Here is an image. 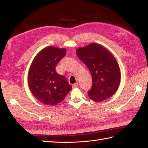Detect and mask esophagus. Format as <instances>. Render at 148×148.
<instances>
[{"label":"esophagus","mask_w":148,"mask_h":148,"mask_svg":"<svg viewBox=\"0 0 148 148\" xmlns=\"http://www.w3.org/2000/svg\"><path fill=\"white\" fill-rule=\"evenodd\" d=\"M78 86V83L76 82L75 83V84H73V88H76V87Z\"/></svg>","instance_id":"esophagus-1"}]
</instances>
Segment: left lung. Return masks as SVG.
I'll return each mask as SVG.
<instances>
[{
    "label": "left lung",
    "mask_w": 148,
    "mask_h": 148,
    "mask_svg": "<svg viewBox=\"0 0 148 148\" xmlns=\"http://www.w3.org/2000/svg\"><path fill=\"white\" fill-rule=\"evenodd\" d=\"M76 54L92 75V88L88 92L90 99L101 102L111 97L121 81L119 67L114 57L97 43L78 48Z\"/></svg>",
    "instance_id": "1"
}]
</instances>
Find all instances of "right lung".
I'll return each instance as SVG.
<instances>
[{"label":"right lung","instance_id":"obj_1","mask_svg":"<svg viewBox=\"0 0 148 148\" xmlns=\"http://www.w3.org/2000/svg\"><path fill=\"white\" fill-rule=\"evenodd\" d=\"M66 54L64 48L47 47L40 51L31 64L28 84L40 103L55 106L64 100L72 89L66 77L56 73V67Z\"/></svg>","mask_w":148,"mask_h":148}]
</instances>
